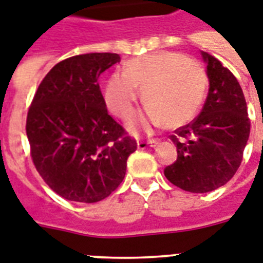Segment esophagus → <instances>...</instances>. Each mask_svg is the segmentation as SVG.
<instances>
[{"label":"esophagus","mask_w":263,"mask_h":263,"mask_svg":"<svg viewBox=\"0 0 263 263\" xmlns=\"http://www.w3.org/2000/svg\"><path fill=\"white\" fill-rule=\"evenodd\" d=\"M159 143L158 139H151V140H140L138 142V148L139 150H144L147 147H155Z\"/></svg>","instance_id":"34e87169"}]
</instances>
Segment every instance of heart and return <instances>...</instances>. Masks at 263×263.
<instances>
[{
    "instance_id": "b5f03b06",
    "label": "heart",
    "mask_w": 263,
    "mask_h": 263,
    "mask_svg": "<svg viewBox=\"0 0 263 263\" xmlns=\"http://www.w3.org/2000/svg\"><path fill=\"white\" fill-rule=\"evenodd\" d=\"M143 90L146 112L129 123L134 131H150L165 124L180 128L193 120L202 105L206 72L198 62L180 52L162 51L128 61L124 72H115L105 89L110 112L128 119Z\"/></svg>"
}]
</instances>
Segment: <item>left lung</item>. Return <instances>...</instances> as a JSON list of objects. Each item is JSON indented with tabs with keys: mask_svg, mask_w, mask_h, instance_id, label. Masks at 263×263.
<instances>
[{
	"mask_svg": "<svg viewBox=\"0 0 263 263\" xmlns=\"http://www.w3.org/2000/svg\"><path fill=\"white\" fill-rule=\"evenodd\" d=\"M209 91L201 113L170 136L177 159L165 168L173 185L192 193H206L231 180L243 159L250 119L235 76L219 59L202 52Z\"/></svg>",
	"mask_w": 263,
	"mask_h": 263,
	"instance_id": "1",
	"label": "left lung"
}]
</instances>
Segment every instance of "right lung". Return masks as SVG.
<instances>
[{
    "label": "right lung",
    "mask_w": 263,
    "mask_h": 263,
    "mask_svg": "<svg viewBox=\"0 0 263 263\" xmlns=\"http://www.w3.org/2000/svg\"><path fill=\"white\" fill-rule=\"evenodd\" d=\"M120 62L93 52L59 62L47 72L28 109L27 136L36 170L69 201L97 202L124 180L136 140L108 115L97 80Z\"/></svg>",
    "instance_id": "obj_1"
}]
</instances>
